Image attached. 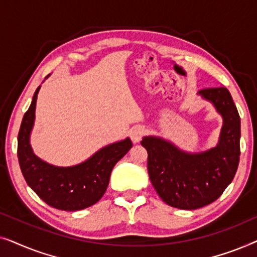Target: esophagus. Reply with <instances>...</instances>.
Wrapping results in <instances>:
<instances>
[{"label": "esophagus", "mask_w": 257, "mask_h": 257, "mask_svg": "<svg viewBox=\"0 0 257 257\" xmlns=\"http://www.w3.org/2000/svg\"><path fill=\"white\" fill-rule=\"evenodd\" d=\"M144 135H145V128H144L143 126H136V127H133L131 130V132H130V136H131L133 143H139Z\"/></svg>", "instance_id": "1"}]
</instances>
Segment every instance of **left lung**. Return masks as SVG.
Wrapping results in <instances>:
<instances>
[{"label":"left lung","instance_id":"1","mask_svg":"<svg viewBox=\"0 0 257 257\" xmlns=\"http://www.w3.org/2000/svg\"><path fill=\"white\" fill-rule=\"evenodd\" d=\"M223 117L219 144L206 152L189 154L156 137H145L147 170L154 189L167 205L198 209L220 198L233 181L240 161L241 121L229 91L224 86L199 91Z\"/></svg>","mask_w":257,"mask_h":257}]
</instances>
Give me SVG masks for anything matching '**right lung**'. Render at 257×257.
<instances>
[{
  "mask_svg": "<svg viewBox=\"0 0 257 257\" xmlns=\"http://www.w3.org/2000/svg\"><path fill=\"white\" fill-rule=\"evenodd\" d=\"M24 113L17 138V157L27 184L49 206L61 210H80L99 201L106 191L112 168L128 152V138L108 145L72 167H56L42 161L33 153L29 136L35 120L37 93Z\"/></svg>",
  "mask_w": 257,
  "mask_h": 257,
  "instance_id": "add662e5",
  "label": "right lung"
}]
</instances>
